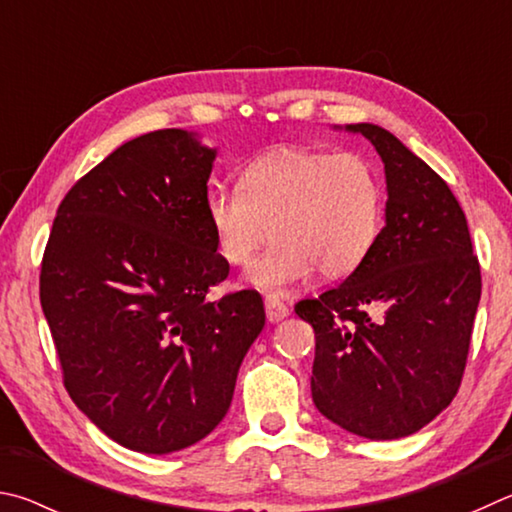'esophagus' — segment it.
I'll return each instance as SVG.
<instances>
[{"mask_svg": "<svg viewBox=\"0 0 512 512\" xmlns=\"http://www.w3.org/2000/svg\"><path fill=\"white\" fill-rule=\"evenodd\" d=\"M265 315H267V321H270V324H279V321H283L285 317L290 315V310H288V306H283L279 299L267 297L265 299Z\"/></svg>", "mask_w": 512, "mask_h": 512, "instance_id": "1", "label": "esophagus"}]
</instances>
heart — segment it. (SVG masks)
<instances>
[{"instance_id": "heart-1", "label": "heart", "mask_w": 512, "mask_h": 512, "mask_svg": "<svg viewBox=\"0 0 512 512\" xmlns=\"http://www.w3.org/2000/svg\"><path fill=\"white\" fill-rule=\"evenodd\" d=\"M206 218L220 256L236 267L272 233L247 281L285 294L315 270L335 281L369 258L384 224V186L362 152L283 146L242 168L238 188L211 191Z\"/></svg>"}]
</instances>
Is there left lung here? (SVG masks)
<instances>
[{
    "mask_svg": "<svg viewBox=\"0 0 512 512\" xmlns=\"http://www.w3.org/2000/svg\"><path fill=\"white\" fill-rule=\"evenodd\" d=\"M346 130L382 157L384 227L342 285L294 312L315 328V407L346 432L393 441L432 423L459 391L481 270L443 177L380 125Z\"/></svg>",
    "mask_w": 512,
    "mask_h": 512,
    "instance_id": "left-lung-1",
    "label": "left lung"
}]
</instances>
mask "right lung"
<instances>
[{
  "mask_svg": "<svg viewBox=\"0 0 512 512\" xmlns=\"http://www.w3.org/2000/svg\"><path fill=\"white\" fill-rule=\"evenodd\" d=\"M213 161L177 128L123 143L71 186L44 249L40 303L65 387L134 452L211 434L265 326L254 290L206 301L229 276L206 218Z\"/></svg>",
  "mask_w": 512,
  "mask_h": 512,
  "instance_id": "1",
  "label": "right lung"
}]
</instances>
